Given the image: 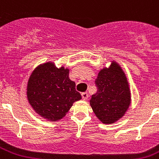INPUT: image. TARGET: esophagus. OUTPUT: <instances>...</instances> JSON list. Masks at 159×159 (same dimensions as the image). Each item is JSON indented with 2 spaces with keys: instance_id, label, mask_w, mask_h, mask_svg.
Listing matches in <instances>:
<instances>
[{
  "instance_id": "34e87169",
  "label": "esophagus",
  "mask_w": 159,
  "mask_h": 159,
  "mask_svg": "<svg viewBox=\"0 0 159 159\" xmlns=\"http://www.w3.org/2000/svg\"><path fill=\"white\" fill-rule=\"evenodd\" d=\"M82 97L83 100H87V98H88V93H87V92H82Z\"/></svg>"
}]
</instances>
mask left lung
<instances>
[{
	"label": "left lung",
	"mask_w": 159,
	"mask_h": 159,
	"mask_svg": "<svg viewBox=\"0 0 159 159\" xmlns=\"http://www.w3.org/2000/svg\"><path fill=\"white\" fill-rule=\"evenodd\" d=\"M97 92L90 104L97 118L112 124L125 115L130 104V91L125 72L116 62L103 68L95 81Z\"/></svg>",
	"instance_id": "obj_1"
}]
</instances>
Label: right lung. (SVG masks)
Instances as JSON below:
<instances>
[{
    "label": "right lung",
    "instance_id": "add662e5",
    "mask_svg": "<svg viewBox=\"0 0 159 159\" xmlns=\"http://www.w3.org/2000/svg\"><path fill=\"white\" fill-rule=\"evenodd\" d=\"M68 73L67 68H57L53 62H47L39 66L31 74L27 97L39 116L49 120H58L67 114L73 102L82 98Z\"/></svg>",
    "mask_w": 159,
    "mask_h": 159
}]
</instances>
